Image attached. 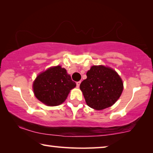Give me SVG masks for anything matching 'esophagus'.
<instances>
[{
    "label": "esophagus",
    "instance_id": "1",
    "mask_svg": "<svg viewBox=\"0 0 153 153\" xmlns=\"http://www.w3.org/2000/svg\"><path fill=\"white\" fill-rule=\"evenodd\" d=\"M80 84H81V82H80V81L77 82L76 83V85H77V88H79V85H80Z\"/></svg>",
    "mask_w": 153,
    "mask_h": 153
}]
</instances>
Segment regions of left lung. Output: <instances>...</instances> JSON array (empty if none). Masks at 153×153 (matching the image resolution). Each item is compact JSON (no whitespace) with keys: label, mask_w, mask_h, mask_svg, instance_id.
<instances>
[{"label":"left lung","mask_w":153,"mask_h":153,"mask_svg":"<svg viewBox=\"0 0 153 153\" xmlns=\"http://www.w3.org/2000/svg\"><path fill=\"white\" fill-rule=\"evenodd\" d=\"M86 76L79 88L88 107L100 111L117 102L123 90L122 79L117 71L102 65H93Z\"/></svg>","instance_id":"left-lung-1"}]
</instances>
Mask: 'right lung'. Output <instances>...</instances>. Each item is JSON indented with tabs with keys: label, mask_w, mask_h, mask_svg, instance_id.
<instances>
[{
	"label": "right lung",
	"mask_w": 153,
	"mask_h": 153,
	"mask_svg": "<svg viewBox=\"0 0 153 153\" xmlns=\"http://www.w3.org/2000/svg\"><path fill=\"white\" fill-rule=\"evenodd\" d=\"M76 86L70 75L61 65L52 66L36 76L33 82V94L38 100L49 107L63 103Z\"/></svg>",
	"instance_id": "right-lung-1"
}]
</instances>
